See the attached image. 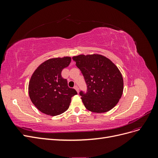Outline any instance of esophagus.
<instances>
[{
	"mask_svg": "<svg viewBox=\"0 0 158 158\" xmlns=\"http://www.w3.org/2000/svg\"><path fill=\"white\" fill-rule=\"evenodd\" d=\"M74 88L76 90V92H77L78 93L79 92V89H78V87L77 86V85H75V86L74 87Z\"/></svg>",
	"mask_w": 158,
	"mask_h": 158,
	"instance_id": "1",
	"label": "esophagus"
}]
</instances>
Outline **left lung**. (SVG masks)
I'll return each mask as SVG.
<instances>
[{
  "mask_svg": "<svg viewBox=\"0 0 158 158\" xmlns=\"http://www.w3.org/2000/svg\"><path fill=\"white\" fill-rule=\"evenodd\" d=\"M73 59L87 84V92H80L85 108L98 113L112 109L121 99L124 88L123 76L117 66L99 54L79 55Z\"/></svg>",
  "mask_w": 158,
  "mask_h": 158,
  "instance_id": "obj_1",
  "label": "left lung"
}]
</instances>
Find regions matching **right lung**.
I'll return each instance as SVG.
<instances>
[{
	"instance_id": "right-lung-1",
	"label": "right lung",
	"mask_w": 158,
	"mask_h": 158,
	"mask_svg": "<svg viewBox=\"0 0 158 158\" xmlns=\"http://www.w3.org/2000/svg\"><path fill=\"white\" fill-rule=\"evenodd\" d=\"M71 62L70 56L49 59L33 72L28 85V93L33 104L45 114L59 115L70 106L71 98L77 94L62 78L61 72Z\"/></svg>"
}]
</instances>
